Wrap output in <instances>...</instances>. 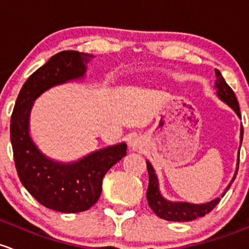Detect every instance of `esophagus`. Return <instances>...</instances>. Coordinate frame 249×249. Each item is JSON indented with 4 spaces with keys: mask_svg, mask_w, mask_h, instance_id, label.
<instances>
[{
    "mask_svg": "<svg viewBox=\"0 0 249 249\" xmlns=\"http://www.w3.org/2000/svg\"><path fill=\"white\" fill-rule=\"evenodd\" d=\"M128 146L132 151H140L142 148V142L139 138H135V139H132L128 142Z\"/></svg>",
    "mask_w": 249,
    "mask_h": 249,
    "instance_id": "esophagus-1",
    "label": "esophagus"
}]
</instances>
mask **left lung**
Here are the masks:
<instances>
[{"label":"left lung","instance_id":"1","mask_svg":"<svg viewBox=\"0 0 249 249\" xmlns=\"http://www.w3.org/2000/svg\"><path fill=\"white\" fill-rule=\"evenodd\" d=\"M216 76L217 80L216 84H214V87L217 89V96H218V98L220 101L224 102V103H227L228 106L236 112L237 116L241 117L239 102H237L234 91L231 89V87L225 83L224 78H223L219 71H216ZM242 138L243 127L241 125L240 147L241 143H242ZM239 162L240 158L237 160V166L236 171L234 174V178H232V180L230 181V183L225 188V192H223L222 196H224V194L227 193V191L230 188L235 178H236L237 170H239ZM146 164H147L148 171V188L147 193H146V198H147L148 205L152 209V211L160 218H163L165 220H173V222H189V220H194L199 218V217H204L205 214L211 212L214 209V206L220 201V198L213 199V200L206 202V204H189V202L183 201L173 202L166 200L165 198H163V196L160 192V183H158V178L155 173V169H153V166L151 165V163L148 160L146 162Z\"/></svg>","mask_w":249,"mask_h":249}]
</instances>
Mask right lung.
<instances>
[{"instance_id": "right-lung-1", "label": "right lung", "mask_w": 249, "mask_h": 249, "mask_svg": "<svg viewBox=\"0 0 249 249\" xmlns=\"http://www.w3.org/2000/svg\"><path fill=\"white\" fill-rule=\"evenodd\" d=\"M92 57L73 50L50 57L21 87L10 119V142L20 181L39 204L65 213L86 211L96 204L104 175L127 155V145L121 142L101 148L76 162H56L33 142L30 112L36 98L50 87L84 78Z\"/></svg>"}]
</instances>
